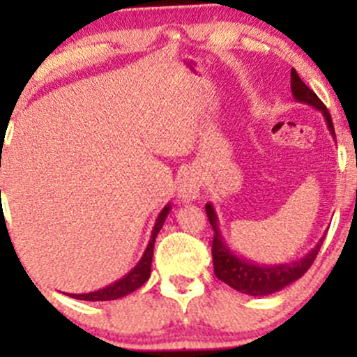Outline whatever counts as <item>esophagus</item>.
Segmentation results:
<instances>
[{
	"label": "esophagus",
	"instance_id": "obj_1",
	"mask_svg": "<svg viewBox=\"0 0 357 357\" xmlns=\"http://www.w3.org/2000/svg\"><path fill=\"white\" fill-rule=\"evenodd\" d=\"M200 176L199 172L190 169L179 178L178 181V197L183 202H195L200 197Z\"/></svg>",
	"mask_w": 357,
	"mask_h": 357
}]
</instances>
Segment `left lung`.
Masks as SVG:
<instances>
[{
	"label": "left lung",
	"mask_w": 357,
	"mask_h": 357,
	"mask_svg": "<svg viewBox=\"0 0 357 357\" xmlns=\"http://www.w3.org/2000/svg\"><path fill=\"white\" fill-rule=\"evenodd\" d=\"M290 77V88L291 95H294L295 102L305 103V105L312 107V109L319 110L325 117L326 128H328L330 135L335 139V129L332 117H330L328 110L323 105L321 100L316 96L314 91L307 88L298 77L295 68H291ZM205 212L208 215L212 228H214V240H212V261H214V273L221 282L229 285L231 289L242 291V294L254 295V297H262V295L275 294V291L283 290L294 283L295 280L301 278L311 264L314 262L316 255H318L319 247H321L323 236L312 250H309L304 257L295 259L290 262H280V264H259V262L250 261V259L243 257L238 252L233 250L231 247L226 243L225 236H222L221 229H219V219L218 212H215L214 205L208 202L205 205Z\"/></svg>",
	"instance_id": "8db88e82"
}]
</instances>
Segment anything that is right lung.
I'll use <instances>...</instances> for the list:
<instances>
[{"label":"right lung","instance_id":"add662e5","mask_svg":"<svg viewBox=\"0 0 357 357\" xmlns=\"http://www.w3.org/2000/svg\"><path fill=\"white\" fill-rule=\"evenodd\" d=\"M171 208H172V205L167 204L160 212H158L155 225H153V229H152V235H150L149 245H146L145 252H143L142 259L136 262V266L128 273V275H124L121 280H117V282L110 283V285L103 287V289H100V290L88 291V294H68V297L77 298V301H93V302L102 301L103 302V301H115V298L126 297V295L131 294V291L138 290L139 287H142L143 283L150 278V269H152V257H153V247H155V238H157L158 231L162 229V226H164L165 218H167V214L171 212Z\"/></svg>","mask_w":357,"mask_h":357}]
</instances>
